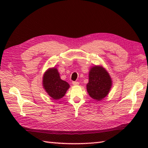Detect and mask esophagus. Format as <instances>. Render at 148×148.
I'll list each match as a JSON object with an SVG mask.
<instances>
[{"label": "esophagus", "mask_w": 148, "mask_h": 148, "mask_svg": "<svg viewBox=\"0 0 148 148\" xmlns=\"http://www.w3.org/2000/svg\"><path fill=\"white\" fill-rule=\"evenodd\" d=\"M72 84H73V85H74V86L79 85V83L77 82V81H73V82H72Z\"/></svg>", "instance_id": "obj_1"}]
</instances>
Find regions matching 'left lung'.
Masks as SVG:
<instances>
[{"mask_svg":"<svg viewBox=\"0 0 148 148\" xmlns=\"http://www.w3.org/2000/svg\"><path fill=\"white\" fill-rule=\"evenodd\" d=\"M111 86L112 79L104 68L95 65L90 69L86 89L92 99L98 101L102 100L108 95Z\"/></svg>","mask_w":148,"mask_h":148,"instance_id":"8db88e82","label":"left lung"}]
</instances>
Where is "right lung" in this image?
Returning a JSON list of instances; mask_svg holds the SVG:
<instances>
[{
	"instance_id": "obj_1",
	"label": "right lung",
	"mask_w": 148,
	"mask_h": 148,
	"mask_svg": "<svg viewBox=\"0 0 148 148\" xmlns=\"http://www.w3.org/2000/svg\"><path fill=\"white\" fill-rule=\"evenodd\" d=\"M42 85L48 95L55 100H58L65 95L70 85L61 79L56 68L48 69L44 74Z\"/></svg>"
}]
</instances>
